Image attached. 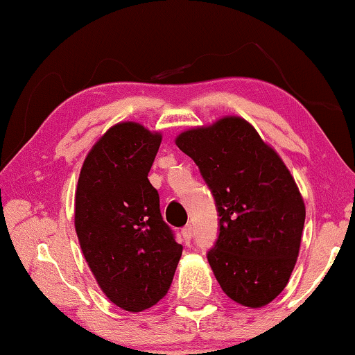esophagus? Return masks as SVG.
<instances>
[{
	"label": "esophagus",
	"mask_w": 355,
	"mask_h": 355,
	"mask_svg": "<svg viewBox=\"0 0 355 355\" xmlns=\"http://www.w3.org/2000/svg\"><path fill=\"white\" fill-rule=\"evenodd\" d=\"M192 236H193V230H192L191 225H187L186 227H182V237H184V241H186V244H189V242H191Z\"/></svg>",
	"instance_id": "1"
}]
</instances>
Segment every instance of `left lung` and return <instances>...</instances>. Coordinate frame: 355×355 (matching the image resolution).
I'll list each match as a JSON object with an SVG mask.
<instances>
[{"instance_id":"1","label":"left lung","mask_w":355,"mask_h":355,"mask_svg":"<svg viewBox=\"0 0 355 355\" xmlns=\"http://www.w3.org/2000/svg\"><path fill=\"white\" fill-rule=\"evenodd\" d=\"M215 197L220 234L207 259L227 297L245 307L270 304L297 261L305 205L283 159L254 125L227 116L179 134Z\"/></svg>"}]
</instances>
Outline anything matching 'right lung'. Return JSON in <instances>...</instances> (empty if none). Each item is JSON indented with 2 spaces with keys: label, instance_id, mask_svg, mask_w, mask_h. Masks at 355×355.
Segmentation results:
<instances>
[{
  "label": "right lung",
  "instance_id": "1",
  "mask_svg": "<svg viewBox=\"0 0 355 355\" xmlns=\"http://www.w3.org/2000/svg\"><path fill=\"white\" fill-rule=\"evenodd\" d=\"M162 134L119 123L82 164L74 225L96 283L111 302L142 312L166 295L182 245L163 221L148 173Z\"/></svg>",
  "mask_w": 355,
  "mask_h": 355
}]
</instances>
